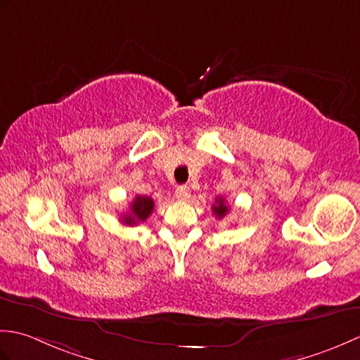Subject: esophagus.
I'll use <instances>...</instances> for the list:
<instances>
[{
	"label": "esophagus",
	"instance_id": "esophagus-1",
	"mask_svg": "<svg viewBox=\"0 0 360 360\" xmlns=\"http://www.w3.org/2000/svg\"><path fill=\"white\" fill-rule=\"evenodd\" d=\"M175 197H177L179 200H188L191 197V189L186 185H180L175 189Z\"/></svg>",
	"mask_w": 360,
	"mask_h": 360
}]
</instances>
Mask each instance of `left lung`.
<instances>
[{
    "mask_svg": "<svg viewBox=\"0 0 360 360\" xmlns=\"http://www.w3.org/2000/svg\"><path fill=\"white\" fill-rule=\"evenodd\" d=\"M229 211H230V210H229V207H226L224 197H217L216 203L212 205V212H214L216 217L222 219V217L226 216V212H229Z\"/></svg>",
    "mask_w": 360,
    "mask_h": 360,
    "instance_id": "left-lung-1",
    "label": "left lung"
}]
</instances>
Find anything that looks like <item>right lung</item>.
I'll return each instance as SVG.
<instances>
[{
	"label": "right lung",
	"mask_w": 360,
	"mask_h": 360,
	"mask_svg": "<svg viewBox=\"0 0 360 360\" xmlns=\"http://www.w3.org/2000/svg\"><path fill=\"white\" fill-rule=\"evenodd\" d=\"M153 211V199L148 195H136L130 205V212L122 217V224L136 225L144 222Z\"/></svg>",
	"instance_id": "add662e5"
}]
</instances>
